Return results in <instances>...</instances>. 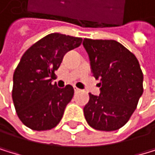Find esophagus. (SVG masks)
<instances>
[{
	"instance_id": "esophagus-1",
	"label": "esophagus",
	"mask_w": 155,
	"mask_h": 155,
	"mask_svg": "<svg viewBox=\"0 0 155 155\" xmlns=\"http://www.w3.org/2000/svg\"><path fill=\"white\" fill-rule=\"evenodd\" d=\"M74 91H75V92H79V91H80V88L74 87Z\"/></svg>"
}]
</instances>
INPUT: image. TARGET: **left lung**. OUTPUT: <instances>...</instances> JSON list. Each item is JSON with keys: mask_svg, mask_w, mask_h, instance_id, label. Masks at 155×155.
<instances>
[{"mask_svg": "<svg viewBox=\"0 0 155 155\" xmlns=\"http://www.w3.org/2000/svg\"><path fill=\"white\" fill-rule=\"evenodd\" d=\"M100 96L89 93L84 107L87 124L97 130L122 128L134 112L143 93V72L137 58L114 40L84 39Z\"/></svg>", "mask_w": 155, "mask_h": 155, "instance_id": "1", "label": "left lung"}]
</instances>
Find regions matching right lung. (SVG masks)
I'll return each mask as SVG.
<instances>
[{"label":"right lung","mask_w":155,"mask_h":155,"mask_svg":"<svg viewBox=\"0 0 155 155\" xmlns=\"http://www.w3.org/2000/svg\"><path fill=\"white\" fill-rule=\"evenodd\" d=\"M82 38L51 33L27 49L13 74L12 99L20 120L33 130L55 128L73 97L70 85L64 88L52 79L64 55L81 45Z\"/></svg>","instance_id":"add662e5"}]
</instances>
